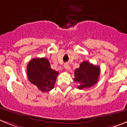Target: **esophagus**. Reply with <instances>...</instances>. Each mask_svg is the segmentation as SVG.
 Segmentation results:
<instances>
[{"mask_svg":"<svg viewBox=\"0 0 127 127\" xmlns=\"http://www.w3.org/2000/svg\"><path fill=\"white\" fill-rule=\"evenodd\" d=\"M64 68L65 70H67V69H69V64H65L64 65Z\"/></svg>","mask_w":127,"mask_h":127,"instance_id":"1","label":"esophagus"}]
</instances>
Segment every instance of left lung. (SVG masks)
Wrapping results in <instances>:
<instances>
[{
  "label": "left lung",
  "instance_id": "8db88e82",
  "mask_svg": "<svg viewBox=\"0 0 127 127\" xmlns=\"http://www.w3.org/2000/svg\"><path fill=\"white\" fill-rule=\"evenodd\" d=\"M100 72V69L98 66L84 61L79 68L75 70L74 81L78 85V89L90 88L97 83Z\"/></svg>",
  "mask_w": 127,
  "mask_h": 127
}]
</instances>
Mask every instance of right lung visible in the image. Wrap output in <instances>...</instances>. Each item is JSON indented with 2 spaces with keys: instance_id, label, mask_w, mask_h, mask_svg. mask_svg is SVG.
<instances>
[{
  "instance_id": "obj_1",
  "label": "right lung",
  "mask_w": 127,
  "mask_h": 127,
  "mask_svg": "<svg viewBox=\"0 0 127 127\" xmlns=\"http://www.w3.org/2000/svg\"><path fill=\"white\" fill-rule=\"evenodd\" d=\"M58 72L51 68L50 62L45 58H33L27 65L29 81L42 92H50L55 86Z\"/></svg>"
}]
</instances>
